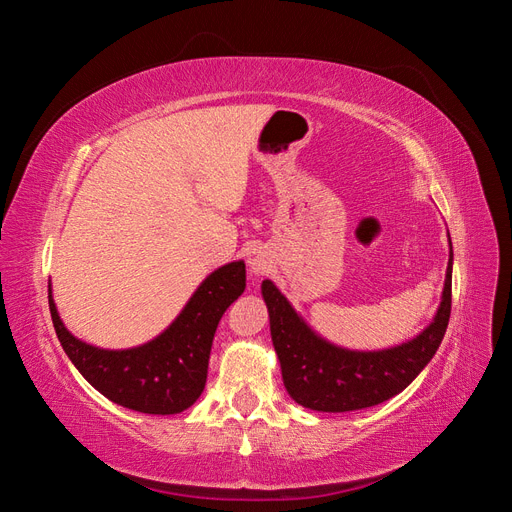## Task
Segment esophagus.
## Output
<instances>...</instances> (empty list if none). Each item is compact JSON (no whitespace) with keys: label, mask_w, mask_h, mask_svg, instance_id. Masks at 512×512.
I'll use <instances>...</instances> for the list:
<instances>
[{"label":"esophagus","mask_w":512,"mask_h":512,"mask_svg":"<svg viewBox=\"0 0 512 512\" xmlns=\"http://www.w3.org/2000/svg\"><path fill=\"white\" fill-rule=\"evenodd\" d=\"M247 262H250V267L254 273H262L265 271V258H262L258 252L250 254V258H247Z\"/></svg>","instance_id":"1"}]
</instances>
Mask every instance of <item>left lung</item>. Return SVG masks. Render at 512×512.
<instances>
[{
    "label": "left lung",
    "instance_id": "8db88e82",
    "mask_svg": "<svg viewBox=\"0 0 512 512\" xmlns=\"http://www.w3.org/2000/svg\"><path fill=\"white\" fill-rule=\"evenodd\" d=\"M262 297L269 307L271 339L282 365L284 386L297 404L318 412L378 406L404 391L442 344L451 318L453 250L436 318L408 344L389 350L354 352L324 342L269 280L262 282Z\"/></svg>",
    "mask_w": 512,
    "mask_h": 512
}]
</instances>
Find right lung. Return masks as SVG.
I'll return each mask as SVG.
<instances>
[{"mask_svg": "<svg viewBox=\"0 0 512 512\" xmlns=\"http://www.w3.org/2000/svg\"><path fill=\"white\" fill-rule=\"evenodd\" d=\"M243 290V262L224 265L198 286L160 337L130 350H100L70 335L59 320L51 292L49 309L61 348L96 391L136 412L177 414L203 393L215 329Z\"/></svg>", "mask_w": 512, "mask_h": 512, "instance_id": "obj_1", "label": "right lung"}]
</instances>
